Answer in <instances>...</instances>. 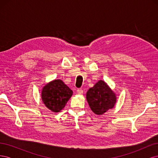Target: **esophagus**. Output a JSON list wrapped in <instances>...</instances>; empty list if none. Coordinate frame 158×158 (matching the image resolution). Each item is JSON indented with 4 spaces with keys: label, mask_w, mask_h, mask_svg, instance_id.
I'll use <instances>...</instances> for the list:
<instances>
[{
    "label": "esophagus",
    "mask_w": 158,
    "mask_h": 158,
    "mask_svg": "<svg viewBox=\"0 0 158 158\" xmlns=\"http://www.w3.org/2000/svg\"><path fill=\"white\" fill-rule=\"evenodd\" d=\"M77 93H78V94H83V89H81V88L78 89H77Z\"/></svg>",
    "instance_id": "esophagus-1"
}]
</instances>
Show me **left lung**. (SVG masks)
<instances>
[{
  "label": "left lung",
  "mask_w": 158,
  "mask_h": 158,
  "mask_svg": "<svg viewBox=\"0 0 158 158\" xmlns=\"http://www.w3.org/2000/svg\"><path fill=\"white\" fill-rule=\"evenodd\" d=\"M86 99L92 111L96 114H102L114 107L117 98L107 84L99 80L89 89Z\"/></svg>",
  "instance_id": "obj_1"
}]
</instances>
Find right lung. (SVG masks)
<instances>
[{"mask_svg": "<svg viewBox=\"0 0 158 158\" xmlns=\"http://www.w3.org/2000/svg\"><path fill=\"white\" fill-rule=\"evenodd\" d=\"M73 95L72 91L60 80H55L47 84L42 90V100L47 108L59 112Z\"/></svg>", "mask_w": 158, "mask_h": 158, "instance_id": "right-lung-1", "label": "right lung"}]
</instances>
